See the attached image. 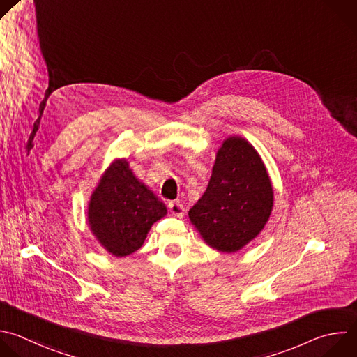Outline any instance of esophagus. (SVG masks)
<instances>
[{
  "instance_id": "34e87169",
  "label": "esophagus",
  "mask_w": 357,
  "mask_h": 357,
  "mask_svg": "<svg viewBox=\"0 0 357 357\" xmlns=\"http://www.w3.org/2000/svg\"><path fill=\"white\" fill-rule=\"evenodd\" d=\"M168 207H169V211H171L172 215L179 217V218L183 217V214H185V207H183L179 202H171V203L168 204Z\"/></svg>"
}]
</instances>
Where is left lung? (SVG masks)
<instances>
[{
  "mask_svg": "<svg viewBox=\"0 0 357 357\" xmlns=\"http://www.w3.org/2000/svg\"><path fill=\"white\" fill-rule=\"evenodd\" d=\"M273 200L259 153L244 137L229 136L217 150L207 189L189 210V218L208 247L232 254L261 234Z\"/></svg>",
  "mask_w": 357,
  "mask_h": 357,
  "instance_id": "obj_1",
  "label": "left lung"
}]
</instances>
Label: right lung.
Masks as SVG:
<instances>
[{
    "instance_id": "right-lung-1",
    "label": "right lung",
    "mask_w": 357,
    "mask_h": 357,
    "mask_svg": "<svg viewBox=\"0 0 357 357\" xmlns=\"http://www.w3.org/2000/svg\"><path fill=\"white\" fill-rule=\"evenodd\" d=\"M165 215V204L135 176L126 158L110 162L88 202L89 229L116 258L142 248L153 224Z\"/></svg>"
}]
</instances>
